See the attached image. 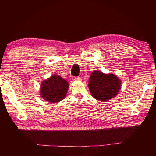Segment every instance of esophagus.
Listing matches in <instances>:
<instances>
[{"label": "esophagus", "mask_w": 156, "mask_h": 156, "mask_svg": "<svg viewBox=\"0 0 156 156\" xmlns=\"http://www.w3.org/2000/svg\"><path fill=\"white\" fill-rule=\"evenodd\" d=\"M74 80H76V81H80L82 79L80 77H79V76H78V77H75L74 78Z\"/></svg>", "instance_id": "esophagus-1"}]
</instances>
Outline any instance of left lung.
Masks as SVG:
<instances>
[{
	"label": "left lung",
	"mask_w": 156,
	"mask_h": 156,
	"mask_svg": "<svg viewBox=\"0 0 156 156\" xmlns=\"http://www.w3.org/2000/svg\"><path fill=\"white\" fill-rule=\"evenodd\" d=\"M121 81L117 76L94 72L89 80V89L94 98L106 102L115 97L120 89Z\"/></svg>",
	"instance_id": "1"
}]
</instances>
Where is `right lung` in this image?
Wrapping results in <instances>:
<instances>
[{"mask_svg": "<svg viewBox=\"0 0 156 156\" xmlns=\"http://www.w3.org/2000/svg\"><path fill=\"white\" fill-rule=\"evenodd\" d=\"M68 89L67 80L60 76L54 75L42 83L40 94L46 101L54 103L65 98Z\"/></svg>", "mask_w": 156, "mask_h": 156, "instance_id": "add662e5", "label": "right lung"}]
</instances>
